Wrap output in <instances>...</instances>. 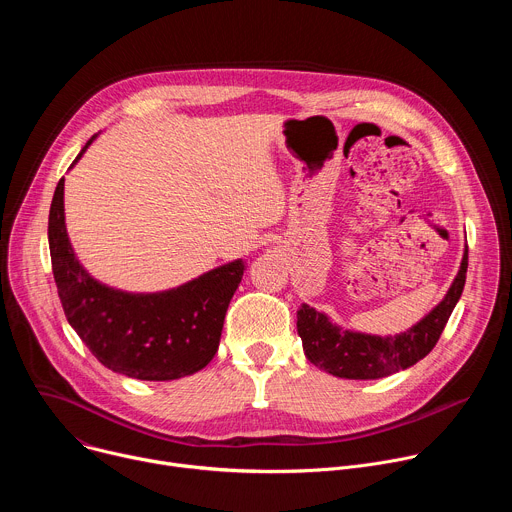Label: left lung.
<instances>
[{"label": "left lung", "mask_w": 512, "mask_h": 512, "mask_svg": "<svg viewBox=\"0 0 512 512\" xmlns=\"http://www.w3.org/2000/svg\"><path fill=\"white\" fill-rule=\"evenodd\" d=\"M468 249L444 300L431 308L417 324L399 334H367L338 326L328 314L302 304L298 310V334L304 354L314 367L352 381H371L405 371L427 356L440 340L466 283Z\"/></svg>", "instance_id": "obj_1"}]
</instances>
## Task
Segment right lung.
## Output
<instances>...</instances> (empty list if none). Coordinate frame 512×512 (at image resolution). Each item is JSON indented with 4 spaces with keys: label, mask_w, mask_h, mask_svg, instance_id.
<instances>
[{
    "label": "right lung",
    "mask_w": 512,
    "mask_h": 512,
    "mask_svg": "<svg viewBox=\"0 0 512 512\" xmlns=\"http://www.w3.org/2000/svg\"><path fill=\"white\" fill-rule=\"evenodd\" d=\"M99 137L93 135L77 160ZM70 166V168H72ZM48 245L58 296L72 326L103 367L139 381H174L212 360L245 261L218 265L178 287L135 294L95 279L70 245L64 218V178L54 190Z\"/></svg>",
    "instance_id": "obj_1"
}]
</instances>
